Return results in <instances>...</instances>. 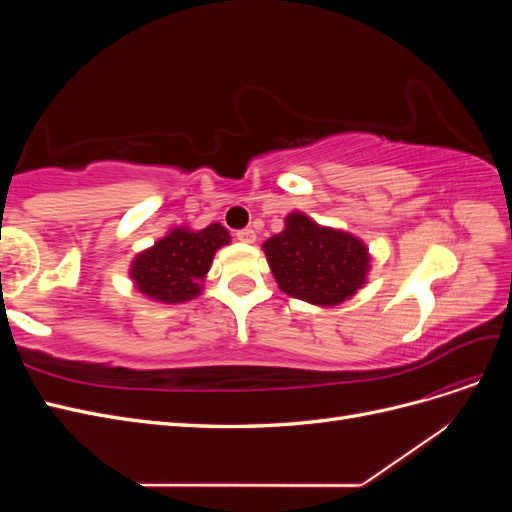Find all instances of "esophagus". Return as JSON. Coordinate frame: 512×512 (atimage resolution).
I'll return each mask as SVG.
<instances>
[{"instance_id":"obj_1","label":"esophagus","mask_w":512,"mask_h":512,"mask_svg":"<svg viewBox=\"0 0 512 512\" xmlns=\"http://www.w3.org/2000/svg\"><path fill=\"white\" fill-rule=\"evenodd\" d=\"M235 237L241 241V243H254L256 241V232L252 228H243V230H237Z\"/></svg>"}]
</instances>
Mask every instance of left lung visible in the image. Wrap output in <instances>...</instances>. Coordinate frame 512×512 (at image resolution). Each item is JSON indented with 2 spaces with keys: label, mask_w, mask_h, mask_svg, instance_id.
I'll return each mask as SVG.
<instances>
[{
  "label": "left lung",
  "mask_w": 512,
  "mask_h": 512,
  "mask_svg": "<svg viewBox=\"0 0 512 512\" xmlns=\"http://www.w3.org/2000/svg\"><path fill=\"white\" fill-rule=\"evenodd\" d=\"M277 286L294 299L331 307L363 288L369 254L361 239L344 230L324 228L305 213H290L280 235L265 241Z\"/></svg>",
  "instance_id": "1"
}]
</instances>
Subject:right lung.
Wrapping results in <instances>:
<instances>
[{"mask_svg": "<svg viewBox=\"0 0 512 512\" xmlns=\"http://www.w3.org/2000/svg\"><path fill=\"white\" fill-rule=\"evenodd\" d=\"M228 243V230L218 222L203 230L175 228L134 258L130 277L153 301H190L200 294V282L205 280L215 252Z\"/></svg>", "mask_w": 512, "mask_h": 512, "instance_id": "add662e5", "label": "right lung"}]
</instances>
